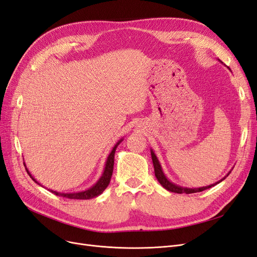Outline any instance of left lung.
Segmentation results:
<instances>
[{
  "label": "left lung",
  "mask_w": 257,
  "mask_h": 257,
  "mask_svg": "<svg viewBox=\"0 0 257 257\" xmlns=\"http://www.w3.org/2000/svg\"><path fill=\"white\" fill-rule=\"evenodd\" d=\"M151 155H152V161H153V166H154V172H155V176H156L157 181H158L159 183H161V185L163 186V187H164L165 189L169 190V191H171V192H175V193H187V194H188V193H194V192L203 191V190H205V189H208V188H210V187H213V186L219 184L220 182H222V181L226 178V176L229 174V172H228L227 175L225 176V178H223L222 180H220L219 182H217V183H215V184H211V185H209V186H205V187H200V188H187V187H182V186H178V185L173 184L172 182H170L169 180H168V179L166 178V175H165L164 172H163L162 166H161V164H159L158 159H157L156 155L154 154V152L152 151V150H151Z\"/></svg>",
  "instance_id": "obj_1"
}]
</instances>
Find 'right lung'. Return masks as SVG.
<instances>
[{"mask_svg":"<svg viewBox=\"0 0 257 257\" xmlns=\"http://www.w3.org/2000/svg\"><path fill=\"white\" fill-rule=\"evenodd\" d=\"M122 139L119 140L118 143L114 145V147L112 148L111 152L109 153L108 157H107V161H106V164H105V168H104V172L102 174L101 178L99 179V181L96 182L91 188L87 189L85 191H79V192H70V193H64V192H57V191H54V190H51V192H53L54 194H56V196H59V197H64V198H68V199H76V200H89V199H92V198H95L100 196V194L106 189V187H107L109 182H110V179H111V175H112V170H113V161H114V152H116V149L117 147L119 146V144L121 143ZM25 166V165H24ZM26 171H28V173L30 174V176L32 178V180L34 182H36L37 184H39L36 180H35L33 176L31 175V173L29 172V170L26 169ZM40 185V184H39Z\"/></svg>","mask_w":257,"mask_h":257,"instance_id":"add662e5","label":"right lung"}]
</instances>
